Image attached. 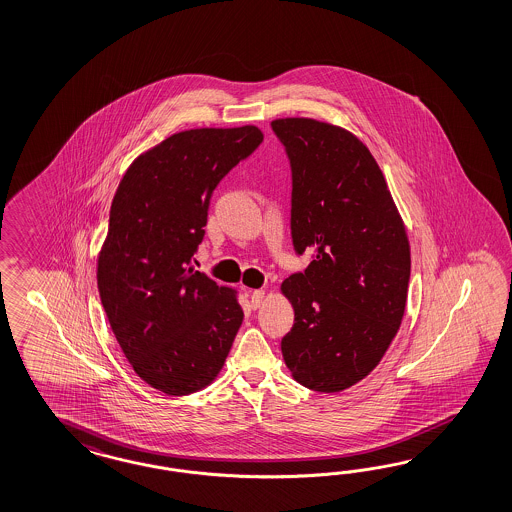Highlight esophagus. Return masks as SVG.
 <instances>
[{"label":"esophagus","mask_w":512,"mask_h":512,"mask_svg":"<svg viewBox=\"0 0 512 512\" xmlns=\"http://www.w3.org/2000/svg\"><path fill=\"white\" fill-rule=\"evenodd\" d=\"M264 296H266V292L263 289H257V291L251 292V305L255 307V309H259L261 304H263Z\"/></svg>","instance_id":"1"}]
</instances>
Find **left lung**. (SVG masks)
I'll use <instances>...</instances> for the list:
<instances>
[{
	"label": "left lung",
	"instance_id": "left-lung-1",
	"mask_svg": "<svg viewBox=\"0 0 512 512\" xmlns=\"http://www.w3.org/2000/svg\"><path fill=\"white\" fill-rule=\"evenodd\" d=\"M292 167V242L315 259L281 283L292 378L337 393L373 373L401 328L410 242L386 177L358 136L311 117L274 119Z\"/></svg>",
	"mask_w": 512,
	"mask_h": 512
}]
</instances>
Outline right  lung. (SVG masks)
I'll return each mask as SVG.
<instances>
[{
	"label": "right lung",
	"mask_w": 512,
	"mask_h": 512,
	"mask_svg": "<svg viewBox=\"0 0 512 512\" xmlns=\"http://www.w3.org/2000/svg\"><path fill=\"white\" fill-rule=\"evenodd\" d=\"M263 138L255 125L177 132L139 154L111 201L100 300L132 369L167 395L212 384L242 326L238 291L190 261L214 188Z\"/></svg>",
	"instance_id": "obj_1"
}]
</instances>
